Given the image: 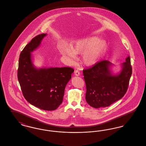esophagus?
I'll use <instances>...</instances> for the list:
<instances>
[{"mask_svg": "<svg viewBox=\"0 0 146 146\" xmlns=\"http://www.w3.org/2000/svg\"><path fill=\"white\" fill-rule=\"evenodd\" d=\"M74 74H75V76H79L80 75V72H79V70H76L75 72H74Z\"/></svg>", "mask_w": 146, "mask_h": 146, "instance_id": "1", "label": "esophagus"}]
</instances>
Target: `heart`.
Masks as SVG:
<instances>
[{
  "label": "heart",
  "instance_id": "obj_1",
  "mask_svg": "<svg viewBox=\"0 0 146 146\" xmlns=\"http://www.w3.org/2000/svg\"><path fill=\"white\" fill-rule=\"evenodd\" d=\"M107 48V45L105 41L101 40L97 36H91L73 42L70 45V48L61 45L59 51L72 65L76 63V54H82L84 64L87 66H92L100 61Z\"/></svg>",
  "mask_w": 146,
  "mask_h": 146
}]
</instances>
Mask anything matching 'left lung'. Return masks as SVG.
I'll use <instances>...</instances> for the list:
<instances>
[{
	"label": "left lung",
	"instance_id": "1",
	"mask_svg": "<svg viewBox=\"0 0 146 146\" xmlns=\"http://www.w3.org/2000/svg\"><path fill=\"white\" fill-rule=\"evenodd\" d=\"M113 64L101 61L89 69L83 70L86 88L85 99L90 106L98 108L108 107L121 99L126 92L132 74L130 57L121 64L119 73H113Z\"/></svg>",
	"mask_w": 146,
	"mask_h": 146
}]
</instances>
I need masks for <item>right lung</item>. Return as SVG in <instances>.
Listing matches in <instances>:
<instances>
[{
	"mask_svg": "<svg viewBox=\"0 0 146 146\" xmlns=\"http://www.w3.org/2000/svg\"><path fill=\"white\" fill-rule=\"evenodd\" d=\"M47 34L35 36L21 51L17 78L25 99L35 107L54 111L62 104L64 89L74 70L70 67L37 68L32 54L40 45Z\"/></svg>",
	"mask_w": 146,
	"mask_h": 146,
	"instance_id": "obj_1",
	"label": "right lung"
}]
</instances>
